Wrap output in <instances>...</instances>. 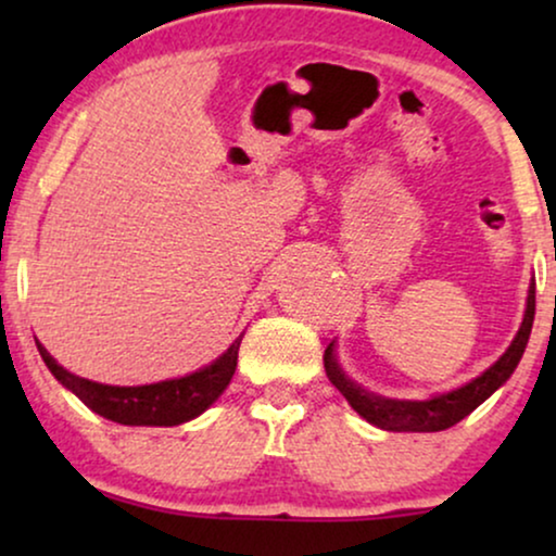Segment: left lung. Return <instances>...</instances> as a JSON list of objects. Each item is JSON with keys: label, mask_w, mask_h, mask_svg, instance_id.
I'll use <instances>...</instances> for the list:
<instances>
[{"label": "left lung", "mask_w": 556, "mask_h": 556, "mask_svg": "<svg viewBox=\"0 0 556 556\" xmlns=\"http://www.w3.org/2000/svg\"><path fill=\"white\" fill-rule=\"evenodd\" d=\"M534 308H536V283L531 278L529 295H527V308H523V318L519 331L504 354L491 364L489 369L470 379L463 387H455L451 392L432 394L428 400H392L382 397L364 390L362 384H356L354 379L341 369L337 344L326 346L324 352V367L326 377L331 379V384L344 394L349 405L359 413L364 420L375 425L379 430L390 432H440L453 428L455 422H460L463 417H468L478 405H483L498 387L506 384V379L514 375V369L519 367L523 349L529 344L531 326H534Z\"/></svg>", "instance_id": "obj_1"}]
</instances>
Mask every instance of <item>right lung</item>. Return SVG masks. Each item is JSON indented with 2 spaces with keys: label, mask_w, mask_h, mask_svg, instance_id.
I'll return each instance as SVG.
<instances>
[{
  "label": "right lung",
  "mask_w": 556,
  "mask_h": 556,
  "mask_svg": "<svg viewBox=\"0 0 556 556\" xmlns=\"http://www.w3.org/2000/svg\"><path fill=\"white\" fill-rule=\"evenodd\" d=\"M240 341L242 333L227 346V352L219 354L207 367L192 371V375L136 387L101 384L93 382V379L73 375V371L60 367L52 359L40 341H37V352H40L42 362L48 364L52 377L65 390H71L83 405L93 409L96 415L118 425H131V428H143V425L147 428H172V425L194 420L204 409L215 405L219 394L230 384L235 367H238Z\"/></svg>",
  "instance_id": "1"
}]
</instances>
